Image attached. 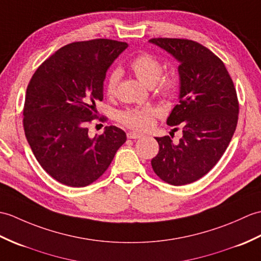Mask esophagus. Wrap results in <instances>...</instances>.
Segmentation results:
<instances>
[{
  "label": "esophagus",
  "instance_id": "34e87169",
  "mask_svg": "<svg viewBox=\"0 0 261 261\" xmlns=\"http://www.w3.org/2000/svg\"><path fill=\"white\" fill-rule=\"evenodd\" d=\"M127 137H128L129 140H136V138L143 137V134H140V133H136V132H129L127 133Z\"/></svg>",
  "mask_w": 261,
  "mask_h": 261
}]
</instances>
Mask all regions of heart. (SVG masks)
<instances>
[{"instance_id": "b5f03b06", "label": "heart", "mask_w": 261, "mask_h": 261, "mask_svg": "<svg viewBox=\"0 0 261 261\" xmlns=\"http://www.w3.org/2000/svg\"><path fill=\"white\" fill-rule=\"evenodd\" d=\"M130 68L136 78L146 87H153L161 78L163 67L160 60L148 54H144L136 57L130 62ZM120 70L115 69L108 76L106 83V91L109 96H114L120 79ZM159 82V81H158ZM177 87V80L174 76H166L160 79L158 83V90L165 97H170L174 94ZM156 112L153 108L128 109L120 115V120L130 128L137 130H147L154 125Z\"/></svg>"}]
</instances>
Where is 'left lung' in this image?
<instances>
[{
	"instance_id": "obj_1",
	"label": "left lung",
	"mask_w": 261,
	"mask_h": 261,
	"mask_svg": "<svg viewBox=\"0 0 261 261\" xmlns=\"http://www.w3.org/2000/svg\"><path fill=\"white\" fill-rule=\"evenodd\" d=\"M148 42L178 62L179 101L166 124L183 128L177 144L155 137L160 150L150 163L164 182L185 185L205 175L225 152L238 121V98L223 62L202 44L169 38Z\"/></svg>"
}]
</instances>
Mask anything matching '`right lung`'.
Listing matches in <instances>:
<instances>
[{"label":"right lung","mask_w":261,"mask_h":261,"mask_svg":"<svg viewBox=\"0 0 261 261\" xmlns=\"http://www.w3.org/2000/svg\"><path fill=\"white\" fill-rule=\"evenodd\" d=\"M128 44L108 39L73 42L40 66L27 88L23 126L39 164L68 187L83 188L111 165L126 133L106 126L90 137L87 124L103 99V82L112 63Z\"/></svg>","instance_id":"obj_1"}]
</instances>
